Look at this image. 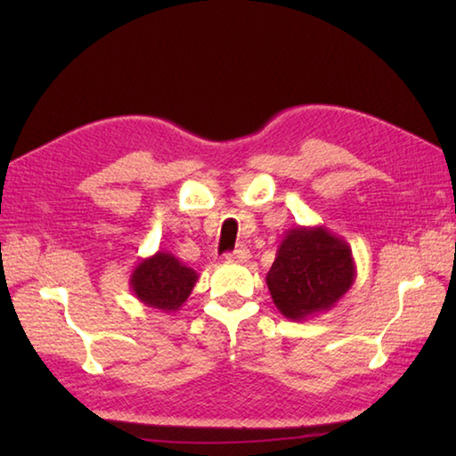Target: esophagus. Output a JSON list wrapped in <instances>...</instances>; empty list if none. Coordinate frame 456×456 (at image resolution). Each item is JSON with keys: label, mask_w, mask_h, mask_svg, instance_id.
<instances>
[{"label": "esophagus", "mask_w": 456, "mask_h": 456, "mask_svg": "<svg viewBox=\"0 0 456 456\" xmlns=\"http://www.w3.org/2000/svg\"><path fill=\"white\" fill-rule=\"evenodd\" d=\"M225 258L231 260V263H247V260L250 258V250L245 245H240L239 248L233 250V253L225 255Z\"/></svg>", "instance_id": "34e87169"}]
</instances>
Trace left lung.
<instances>
[{
	"label": "left lung",
	"instance_id": "8db88e82",
	"mask_svg": "<svg viewBox=\"0 0 456 456\" xmlns=\"http://www.w3.org/2000/svg\"><path fill=\"white\" fill-rule=\"evenodd\" d=\"M356 278L353 250L323 225L289 229L278 245L266 284L276 309L292 322L329 312Z\"/></svg>",
	"mask_w": 456,
	"mask_h": 456
}]
</instances>
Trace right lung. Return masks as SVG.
I'll return each instance as SVG.
<instances>
[{
    "mask_svg": "<svg viewBox=\"0 0 456 456\" xmlns=\"http://www.w3.org/2000/svg\"><path fill=\"white\" fill-rule=\"evenodd\" d=\"M198 273L167 250H157L133 268L129 286L134 297L162 314H174L190 297Z\"/></svg>",
    "mask_w": 456,
    "mask_h": 456,
    "instance_id": "add662e5",
    "label": "right lung"
}]
</instances>
